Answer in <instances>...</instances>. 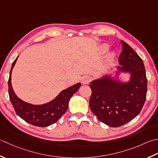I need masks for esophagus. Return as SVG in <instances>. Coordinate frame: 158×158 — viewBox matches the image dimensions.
Returning a JSON list of instances; mask_svg holds the SVG:
<instances>
[{
  "mask_svg": "<svg viewBox=\"0 0 158 158\" xmlns=\"http://www.w3.org/2000/svg\"><path fill=\"white\" fill-rule=\"evenodd\" d=\"M92 80V78L89 76H84L82 77L81 82L83 84H88Z\"/></svg>",
  "mask_w": 158,
  "mask_h": 158,
  "instance_id": "obj_1",
  "label": "esophagus"
}]
</instances>
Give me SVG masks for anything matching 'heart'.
Here are the masks:
<instances>
[{"label": "heart", "mask_w": 158, "mask_h": 158, "mask_svg": "<svg viewBox=\"0 0 158 158\" xmlns=\"http://www.w3.org/2000/svg\"><path fill=\"white\" fill-rule=\"evenodd\" d=\"M108 50H109V46L107 44H103L101 46V51L103 52H107Z\"/></svg>", "instance_id": "b5f03b06"}]
</instances>
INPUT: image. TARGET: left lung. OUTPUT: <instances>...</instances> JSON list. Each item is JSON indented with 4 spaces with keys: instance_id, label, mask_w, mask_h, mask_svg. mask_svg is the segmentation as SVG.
<instances>
[{
    "instance_id": "1",
    "label": "left lung",
    "mask_w": 158,
    "mask_h": 158,
    "mask_svg": "<svg viewBox=\"0 0 158 158\" xmlns=\"http://www.w3.org/2000/svg\"><path fill=\"white\" fill-rule=\"evenodd\" d=\"M116 75H106L89 85L92 89L89 107L98 119L112 127H118L136 117L146 100L147 79L143 60L122 40ZM120 72L129 73L128 82L118 79Z\"/></svg>"
}]
</instances>
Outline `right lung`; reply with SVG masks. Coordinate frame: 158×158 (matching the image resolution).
<instances>
[{
	"mask_svg": "<svg viewBox=\"0 0 158 158\" xmlns=\"http://www.w3.org/2000/svg\"><path fill=\"white\" fill-rule=\"evenodd\" d=\"M18 57V56L12 64L8 81L9 99L15 112L26 122L37 127H44L54 124L66 112L70 98L78 90L81 83H77L64 89L48 103L42 105L27 103L17 97L11 85V72Z\"/></svg>",
	"mask_w": 158,
	"mask_h": 158,
	"instance_id": "right-lung-1",
	"label": "right lung"
}]
</instances>
